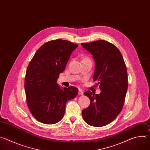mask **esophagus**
<instances>
[{
	"label": "esophagus",
	"instance_id": "1",
	"mask_svg": "<svg viewBox=\"0 0 150 150\" xmlns=\"http://www.w3.org/2000/svg\"><path fill=\"white\" fill-rule=\"evenodd\" d=\"M79 94L80 95H83V92L81 91V90H79Z\"/></svg>",
	"mask_w": 150,
	"mask_h": 150
}]
</instances>
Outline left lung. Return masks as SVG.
I'll return each instance as SVG.
<instances>
[{
    "label": "left lung",
    "instance_id": "1",
    "mask_svg": "<svg viewBox=\"0 0 150 150\" xmlns=\"http://www.w3.org/2000/svg\"><path fill=\"white\" fill-rule=\"evenodd\" d=\"M81 45L93 55V80L101 91L99 95L90 91L84 93L91 103L83 110V118L90 125L103 127L112 122L122 109L128 89L127 67L121 52L108 41L99 40Z\"/></svg>",
    "mask_w": 150,
    "mask_h": 150
}]
</instances>
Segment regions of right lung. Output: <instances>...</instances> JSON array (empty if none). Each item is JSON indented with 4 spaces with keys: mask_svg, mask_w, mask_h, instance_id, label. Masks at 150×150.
I'll return each instance as SVG.
<instances>
[{
    "mask_svg": "<svg viewBox=\"0 0 150 150\" xmlns=\"http://www.w3.org/2000/svg\"><path fill=\"white\" fill-rule=\"evenodd\" d=\"M77 47L66 40L50 41L37 50L28 66L24 86L26 103L41 123L54 124L61 121L67 102L78 94L76 87L62 88L57 83Z\"/></svg>",
    "mask_w": 150,
    "mask_h": 150,
    "instance_id": "add662e5",
    "label": "right lung"
}]
</instances>
